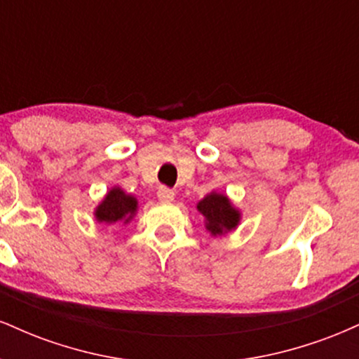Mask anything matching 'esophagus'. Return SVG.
<instances>
[{"instance_id":"obj_1","label":"esophagus","mask_w":359,"mask_h":359,"mask_svg":"<svg viewBox=\"0 0 359 359\" xmlns=\"http://www.w3.org/2000/svg\"><path fill=\"white\" fill-rule=\"evenodd\" d=\"M156 197H158L160 203H172L175 197V192L168 187H160L158 191H156Z\"/></svg>"}]
</instances>
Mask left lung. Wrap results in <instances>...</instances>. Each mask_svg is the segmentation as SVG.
I'll use <instances>...</instances> for the list:
<instances>
[{"label": "left lung", "instance_id": "8db88e82", "mask_svg": "<svg viewBox=\"0 0 359 359\" xmlns=\"http://www.w3.org/2000/svg\"><path fill=\"white\" fill-rule=\"evenodd\" d=\"M197 211L204 217V228L211 236H224L241 222V211L226 194L211 191L197 203Z\"/></svg>", "mask_w": 359, "mask_h": 359}]
</instances>
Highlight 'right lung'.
I'll use <instances>...</instances> for the list:
<instances>
[{
    "mask_svg": "<svg viewBox=\"0 0 359 359\" xmlns=\"http://www.w3.org/2000/svg\"><path fill=\"white\" fill-rule=\"evenodd\" d=\"M138 212V199L131 194L123 191L119 185L111 187L102 201L94 209V217L97 222L102 224H118L123 222V226L131 222Z\"/></svg>",
    "mask_w": 359,
    "mask_h": 359,
    "instance_id": "right-lung-1",
    "label": "right lung"
}]
</instances>
